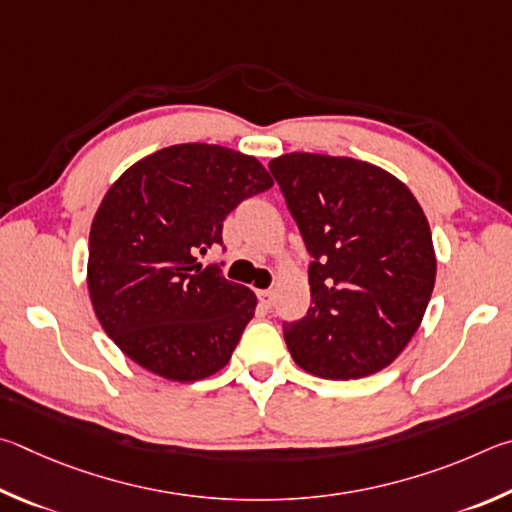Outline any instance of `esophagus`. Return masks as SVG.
I'll list each match as a JSON object with an SVG mask.
<instances>
[{"label": "esophagus", "mask_w": 512, "mask_h": 512, "mask_svg": "<svg viewBox=\"0 0 512 512\" xmlns=\"http://www.w3.org/2000/svg\"><path fill=\"white\" fill-rule=\"evenodd\" d=\"M256 297H258V301H261L263 308H272V301H274L272 290H256Z\"/></svg>", "instance_id": "34e87169"}]
</instances>
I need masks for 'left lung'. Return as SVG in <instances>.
I'll return each instance as SVG.
<instances>
[{
  "label": "left lung",
  "mask_w": 512,
  "mask_h": 512,
  "mask_svg": "<svg viewBox=\"0 0 512 512\" xmlns=\"http://www.w3.org/2000/svg\"><path fill=\"white\" fill-rule=\"evenodd\" d=\"M312 263L308 315L283 324L303 371L357 380L382 371L423 321L436 281L432 231L409 188L351 157L270 161Z\"/></svg>",
  "instance_id": "1"
}]
</instances>
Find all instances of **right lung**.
Returning <instances> with one entry per match:
<instances>
[{
    "mask_svg": "<svg viewBox=\"0 0 512 512\" xmlns=\"http://www.w3.org/2000/svg\"><path fill=\"white\" fill-rule=\"evenodd\" d=\"M274 179L256 157L177 143L143 157L105 193L89 231L87 288L107 337L173 382L218 373L256 310V294L197 254L222 222Z\"/></svg>",
    "mask_w": 512,
    "mask_h": 512,
    "instance_id": "add662e5",
    "label": "right lung"
}]
</instances>
